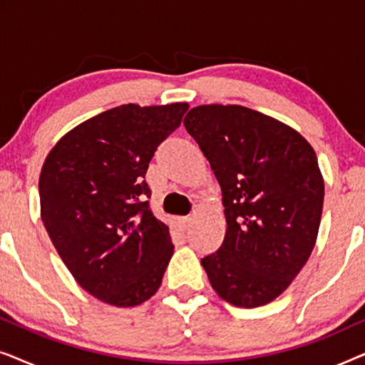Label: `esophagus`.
I'll return each instance as SVG.
<instances>
[{
    "mask_svg": "<svg viewBox=\"0 0 365 365\" xmlns=\"http://www.w3.org/2000/svg\"><path fill=\"white\" fill-rule=\"evenodd\" d=\"M191 221H192L191 217H179V226H181L182 229H187Z\"/></svg>",
    "mask_w": 365,
    "mask_h": 365,
    "instance_id": "34e87169",
    "label": "esophagus"
}]
</instances>
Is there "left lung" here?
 Segmentation results:
<instances>
[{
  "instance_id": "obj_1",
  "label": "left lung",
  "mask_w": 365,
  "mask_h": 365,
  "mask_svg": "<svg viewBox=\"0 0 365 365\" xmlns=\"http://www.w3.org/2000/svg\"><path fill=\"white\" fill-rule=\"evenodd\" d=\"M221 186L226 234L201 261L216 294L266 306L291 286L317 241L324 178L296 129L239 104H202L184 118Z\"/></svg>"
}]
</instances>
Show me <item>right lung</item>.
Wrapping results in <instances>:
<instances>
[{
  "instance_id": "add662e5",
  "label": "right lung",
  "mask_w": 365,
  "mask_h": 365,
  "mask_svg": "<svg viewBox=\"0 0 365 365\" xmlns=\"http://www.w3.org/2000/svg\"><path fill=\"white\" fill-rule=\"evenodd\" d=\"M187 103L121 104L68 131L44 159L39 202L59 257L84 291L134 307L161 287L174 246L144 176Z\"/></svg>"
}]
</instances>
